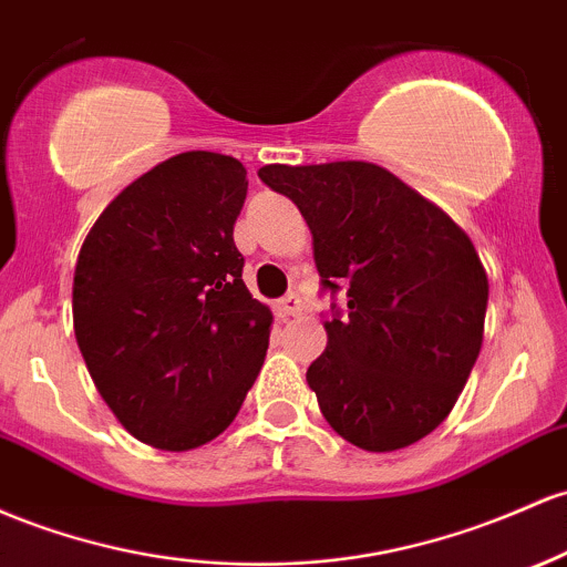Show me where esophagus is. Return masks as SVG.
Wrapping results in <instances>:
<instances>
[{
    "mask_svg": "<svg viewBox=\"0 0 567 567\" xmlns=\"http://www.w3.org/2000/svg\"><path fill=\"white\" fill-rule=\"evenodd\" d=\"M301 309H303V303L296 293H288L285 298H279V303H277L279 317H293V315L301 312Z\"/></svg>",
    "mask_w": 567,
    "mask_h": 567,
    "instance_id": "34e87169",
    "label": "esophagus"
}]
</instances>
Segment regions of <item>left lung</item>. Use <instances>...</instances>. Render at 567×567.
Returning a JSON list of instances; mask_svg holds the SVG:
<instances>
[{"label":"left lung","instance_id":"1","mask_svg":"<svg viewBox=\"0 0 567 567\" xmlns=\"http://www.w3.org/2000/svg\"><path fill=\"white\" fill-rule=\"evenodd\" d=\"M301 209L322 288H347L307 369L328 425L365 452L425 439L452 412L484 339L489 282L444 209L369 161L260 166Z\"/></svg>","mask_w":567,"mask_h":567}]
</instances>
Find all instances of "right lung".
<instances>
[{
    "label": "right lung",
    "mask_w": 567,
    "mask_h": 567,
    "mask_svg": "<svg viewBox=\"0 0 567 567\" xmlns=\"http://www.w3.org/2000/svg\"><path fill=\"white\" fill-rule=\"evenodd\" d=\"M247 169L190 151L126 185L80 247L74 339L134 439L188 452L239 414L269 350L271 309L241 282L234 223Z\"/></svg>",
    "instance_id": "obj_1"
}]
</instances>
